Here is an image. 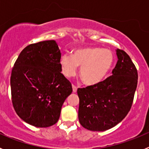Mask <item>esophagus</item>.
Masks as SVG:
<instances>
[{
	"mask_svg": "<svg viewBox=\"0 0 149 149\" xmlns=\"http://www.w3.org/2000/svg\"><path fill=\"white\" fill-rule=\"evenodd\" d=\"M72 89H73V93H76L77 90V86H75L74 85H72Z\"/></svg>",
	"mask_w": 149,
	"mask_h": 149,
	"instance_id": "obj_1",
	"label": "esophagus"
}]
</instances>
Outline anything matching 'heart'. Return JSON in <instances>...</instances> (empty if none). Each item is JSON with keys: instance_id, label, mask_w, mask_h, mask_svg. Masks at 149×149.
Returning <instances> with one entry per match:
<instances>
[{"instance_id": "b5f03b06", "label": "heart", "mask_w": 149, "mask_h": 149, "mask_svg": "<svg viewBox=\"0 0 149 149\" xmlns=\"http://www.w3.org/2000/svg\"><path fill=\"white\" fill-rule=\"evenodd\" d=\"M114 56L109 49L91 47L75 49L72 55H62L60 63L66 77H74L80 68V77L86 85L99 84L105 78L113 65Z\"/></svg>"}]
</instances>
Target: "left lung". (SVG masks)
Returning <instances> with one entry per match:
<instances>
[{"mask_svg":"<svg viewBox=\"0 0 149 149\" xmlns=\"http://www.w3.org/2000/svg\"><path fill=\"white\" fill-rule=\"evenodd\" d=\"M112 76L99 84L79 88L78 119L89 131H104L122 122L132 106L138 74L130 56L116 49Z\"/></svg>","mask_w":149,"mask_h":149,"instance_id":"8db88e82","label":"left lung"}]
</instances>
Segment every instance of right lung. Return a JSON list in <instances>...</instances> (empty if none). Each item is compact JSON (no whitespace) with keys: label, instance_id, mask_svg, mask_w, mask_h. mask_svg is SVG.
I'll use <instances>...</instances> for the list:
<instances>
[{"label":"right lung","instance_id":"1","mask_svg":"<svg viewBox=\"0 0 149 149\" xmlns=\"http://www.w3.org/2000/svg\"><path fill=\"white\" fill-rule=\"evenodd\" d=\"M61 53L56 41H42L24 48L10 77L13 107L21 119L37 127L53 125L72 93L61 73Z\"/></svg>","mask_w":149,"mask_h":149}]
</instances>
